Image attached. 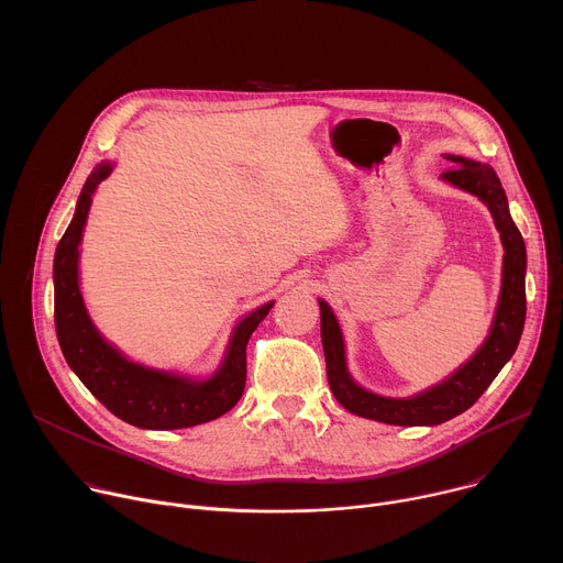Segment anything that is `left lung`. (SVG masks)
<instances>
[{
    "mask_svg": "<svg viewBox=\"0 0 563 563\" xmlns=\"http://www.w3.org/2000/svg\"><path fill=\"white\" fill-rule=\"evenodd\" d=\"M452 169L443 178L484 200L495 218L506 250L504 283L493 332L481 347L454 376L445 383L421 391L412 398H387L358 387L347 367L343 336L336 318L325 300L320 302V339H323L328 380L339 404L352 415L389 423V426H439L465 412L476 404V398L488 389L501 367L515 354L523 323H526V245L517 224L508 211V198L499 176L493 167L474 163V159L450 155Z\"/></svg>",
    "mask_w": 563,
    "mask_h": 563,
    "instance_id": "1",
    "label": "left lung"
}]
</instances>
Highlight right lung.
<instances>
[{
  "label": "right lung",
  "mask_w": 563,
  "mask_h": 563,
  "mask_svg": "<svg viewBox=\"0 0 563 563\" xmlns=\"http://www.w3.org/2000/svg\"><path fill=\"white\" fill-rule=\"evenodd\" d=\"M111 174L100 165L79 194L75 216L62 235L55 263V332L68 367L118 419L144 430H178L213 421L229 412L245 391L247 341L274 300L252 311L233 330L222 367L207 380H191L126 361L93 328L77 287V245L82 240L91 198Z\"/></svg>",
  "instance_id": "add662e5"
}]
</instances>
